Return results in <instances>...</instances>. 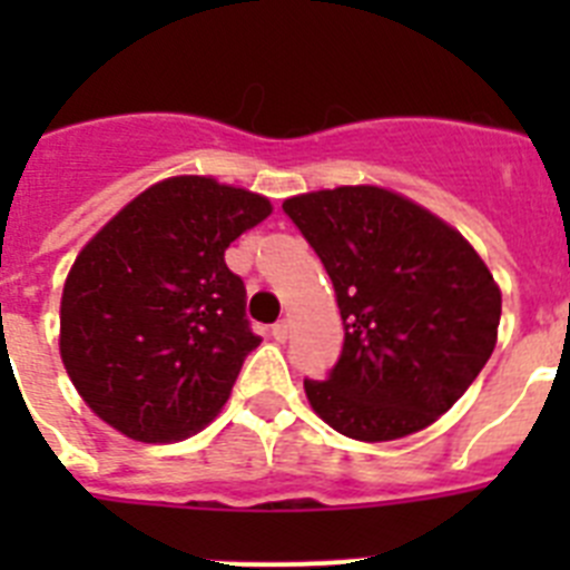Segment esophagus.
<instances>
[{"instance_id":"obj_1","label":"esophagus","mask_w":570,"mask_h":570,"mask_svg":"<svg viewBox=\"0 0 570 570\" xmlns=\"http://www.w3.org/2000/svg\"><path fill=\"white\" fill-rule=\"evenodd\" d=\"M288 322L282 320V322H276L274 328H271V340H276V342H285L288 340Z\"/></svg>"}]
</instances>
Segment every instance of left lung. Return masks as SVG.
<instances>
[{"mask_svg": "<svg viewBox=\"0 0 570 570\" xmlns=\"http://www.w3.org/2000/svg\"><path fill=\"white\" fill-rule=\"evenodd\" d=\"M336 291L345 342L314 414L342 436L391 442L434 425L497 345L502 291L471 242L414 199L340 185L282 203Z\"/></svg>", "mask_w": 570, "mask_h": 570, "instance_id": "1", "label": "left lung"}]
</instances>
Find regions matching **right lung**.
Wrapping results in <instances>:
<instances>
[{"mask_svg":"<svg viewBox=\"0 0 570 570\" xmlns=\"http://www.w3.org/2000/svg\"><path fill=\"white\" fill-rule=\"evenodd\" d=\"M274 205L214 176H168L90 236L68 271L59 356L102 422L136 442L199 434L259 345L225 250Z\"/></svg>","mask_w":570,"mask_h":570,"instance_id":"obj_1","label":"right lung"}]
</instances>
